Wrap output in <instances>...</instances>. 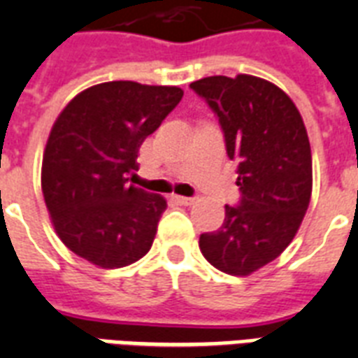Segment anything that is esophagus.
<instances>
[{
	"label": "esophagus",
	"instance_id": "obj_1",
	"mask_svg": "<svg viewBox=\"0 0 358 358\" xmlns=\"http://www.w3.org/2000/svg\"><path fill=\"white\" fill-rule=\"evenodd\" d=\"M174 201L182 204V206H191V204H195V199H191V196H180V195H174L173 196Z\"/></svg>",
	"mask_w": 358,
	"mask_h": 358
}]
</instances>
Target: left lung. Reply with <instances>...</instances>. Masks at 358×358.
<instances>
[{
    "instance_id": "1",
    "label": "left lung",
    "mask_w": 358,
    "mask_h": 358,
    "mask_svg": "<svg viewBox=\"0 0 358 358\" xmlns=\"http://www.w3.org/2000/svg\"><path fill=\"white\" fill-rule=\"evenodd\" d=\"M223 128L227 154L238 163V208L224 206L217 232L199 247L219 271L245 277L292 243L312 195V152L292 98L256 76H210L191 83Z\"/></svg>"
}]
</instances>
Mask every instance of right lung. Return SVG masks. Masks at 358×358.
Wrapping results in <instances>:
<instances>
[{
  "instance_id": "add662e5",
  "label": "right lung",
  "mask_w": 358,
  "mask_h": 358,
  "mask_svg": "<svg viewBox=\"0 0 358 358\" xmlns=\"http://www.w3.org/2000/svg\"><path fill=\"white\" fill-rule=\"evenodd\" d=\"M184 96L180 87L108 81L76 94L53 122L42 156V195L57 236L103 269L150 250L167 208L128 184L143 141Z\"/></svg>"
}]
</instances>
